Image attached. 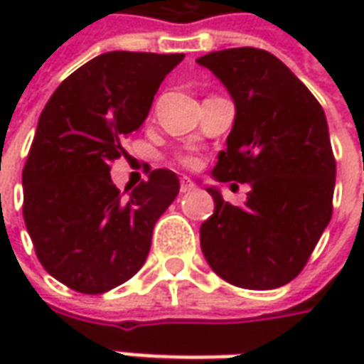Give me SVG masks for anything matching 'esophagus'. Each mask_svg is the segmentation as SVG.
<instances>
[{"mask_svg": "<svg viewBox=\"0 0 364 364\" xmlns=\"http://www.w3.org/2000/svg\"><path fill=\"white\" fill-rule=\"evenodd\" d=\"M195 189V183L191 181L189 177H181V185H179V191L181 193H189V191Z\"/></svg>", "mask_w": 364, "mask_h": 364, "instance_id": "esophagus-1", "label": "esophagus"}]
</instances>
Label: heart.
<instances>
[{"mask_svg": "<svg viewBox=\"0 0 364 364\" xmlns=\"http://www.w3.org/2000/svg\"><path fill=\"white\" fill-rule=\"evenodd\" d=\"M179 161H181L183 166H187V167H195V166H197V159L191 158V156H181V158H179Z\"/></svg>", "mask_w": 364, "mask_h": 364, "instance_id": "b5f03b06", "label": "heart"}]
</instances>
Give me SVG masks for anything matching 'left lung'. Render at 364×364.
I'll use <instances>...</instances> for the list:
<instances>
[{
  "mask_svg": "<svg viewBox=\"0 0 364 364\" xmlns=\"http://www.w3.org/2000/svg\"><path fill=\"white\" fill-rule=\"evenodd\" d=\"M228 90L236 119L213 169L216 181L250 183L242 206L214 198L200 250L214 273L242 289L269 290L304 269L331 220L336 159L321 105L271 52L228 48L205 54Z\"/></svg>",
  "mask_w": 364,
  "mask_h": 364,
  "instance_id": "1",
  "label": "left lung"
}]
</instances>
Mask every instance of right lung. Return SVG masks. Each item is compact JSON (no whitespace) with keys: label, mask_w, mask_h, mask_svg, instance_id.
Here are the masks:
<instances>
[{"label":"right lung","mask_w":364,"mask_h":364,"mask_svg":"<svg viewBox=\"0 0 364 364\" xmlns=\"http://www.w3.org/2000/svg\"><path fill=\"white\" fill-rule=\"evenodd\" d=\"M185 54L105 52L68 75L44 107L23 169V218L43 267L70 289L101 294L140 271L151 232L179 193L169 169L122 198L111 161L138 132Z\"/></svg>","instance_id":"add662e5"}]
</instances>
